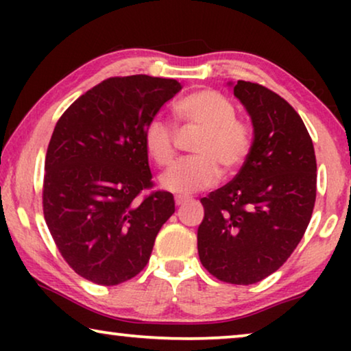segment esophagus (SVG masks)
<instances>
[{"mask_svg": "<svg viewBox=\"0 0 351 351\" xmlns=\"http://www.w3.org/2000/svg\"><path fill=\"white\" fill-rule=\"evenodd\" d=\"M174 201H176V204H177V206H184L185 203H189L190 198H189V196H182V195H177L176 198H174Z\"/></svg>", "mask_w": 351, "mask_h": 351, "instance_id": "esophagus-1", "label": "esophagus"}]
</instances>
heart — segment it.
Masks as SVG:
<instances>
[{
    "label": "heart",
    "mask_w": 351,
    "mask_h": 351,
    "mask_svg": "<svg viewBox=\"0 0 351 351\" xmlns=\"http://www.w3.org/2000/svg\"><path fill=\"white\" fill-rule=\"evenodd\" d=\"M177 121L201 129L191 152L195 156L177 161L161 176L162 189L191 193L208 189L220 177V166L233 172L246 162L252 147V131L237 117L227 95L214 89L186 94L174 105ZM143 145L156 166H169L176 156V131L169 121L153 117L143 129Z\"/></svg>",
    "instance_id": "heart-1"
}]
</instances>
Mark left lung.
Masks as SVG:
<instances>
[{
  "instance_id": "8db88e82",
  "label": "left lung",
  "mask_w": 351,
  "mask_h": 351,
  "mask_svg": "<svg viewBox=\"0 0 351 351\" xmlns=\"http://www.w3.org/2000/svg\"><path fill=\"white\" fill-rule=\"evenodd\" d=\"M233 93L251 114L254 142L234 179L201 198L198 254L217 280L254 285L276 271L305 234L316 156L304 121L281 95L241 80Z\"/></svg>"
}]
</instances>
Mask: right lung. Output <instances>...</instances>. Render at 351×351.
I'll return each mask as SVG.
<instances>
[{"label":"right lung","mask_w":351,"mask_h":351,"mask_svg":"<svg viewBox=\"0 0 351 351\" xmlns=\"http://www.w3.org/2000/svg\"><path fill=\"white\" fill-rule=\"evenodd\" d=\"M180 89L176 80L113 76L57 121L46 153L43 213L60 256L84 280L117 286L138 275L174 214L172 193L153 190L143 129Z\"/></svg>","instance_id":"1"}]
</instances>
